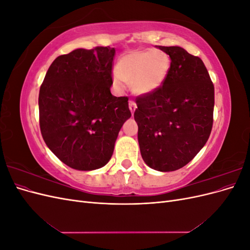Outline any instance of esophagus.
<instances>
[{
	"mask_svg": "<svg viewBox=\"0 0 250 250\" xmlns=\"http://www.w3.org/2000/svg\"><path fill=\"white\" fill-rule=\"evenodd\" d=\"M135 108H137V103H135L133 100H129V109H130L132 115H133Z\"/></svg>",
	"mask_w": 250,
	"mask_h": 250,
	"instance_id": "obj_1",
	"label": "esophagus"
}]
</instances>
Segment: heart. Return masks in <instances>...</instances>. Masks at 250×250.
<instances>
[{
  "label": "heart",
  "instance_id": "obj_1",
  "mask_svg": "<svg viewBox=\"0 0 250 250\" xmlns=\"http://www.w3.org/2000/svg\"><path fill=\"white\" fill-rule=\"evenodd\" d=\"M169 71L170 59L166 53L152 49L133 51L120 58L113 83L119 87L123 81L132 83L135 93L146 95L162 86Z\"/></svg>",
  "mask_w": 250,
  "mask_h": 250
}]
</instances>
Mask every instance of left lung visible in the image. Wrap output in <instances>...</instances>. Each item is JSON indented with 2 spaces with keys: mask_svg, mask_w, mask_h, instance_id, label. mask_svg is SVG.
Masks as SVG:
<instances>
[{
  "mask_svg": "<svg viewBox=\"0 0 250 250\" xmlns=\"http://www.w3.org/2000/svg\"><path fill=\"white\" fill-rule=\"evenodd\" d=\"M170 56L163 85L138 96L134 120L144 162L162 172L190 163L213 127L215 89L202 60L180 47L156 46Z\"/></svg>",
  "mask_w": 250,
  "mask_h": 250,
  "instance_id": "obj_1",
  "label": "left lung"
}]
</instances>
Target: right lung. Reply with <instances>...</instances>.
Segmentation results:
<instances>
[{
	"instance_id": "1",
	"label": "right lung",
	"mask_w": 250,
	"mask_h": 250,
	"mask_svg": "<svg viewBox=\"0 0 250 250\" xmlns=\"http://www.w3.org/2000/svg\"><path fill=\"white\" fill-rule=\"evenodd\" d=\"M110 47L77 49L58 56L41 85L42 139L69 167L90 171L106 165L121 127L131 117L128 97H115Z\"/></svg>"
}]
</instances>
